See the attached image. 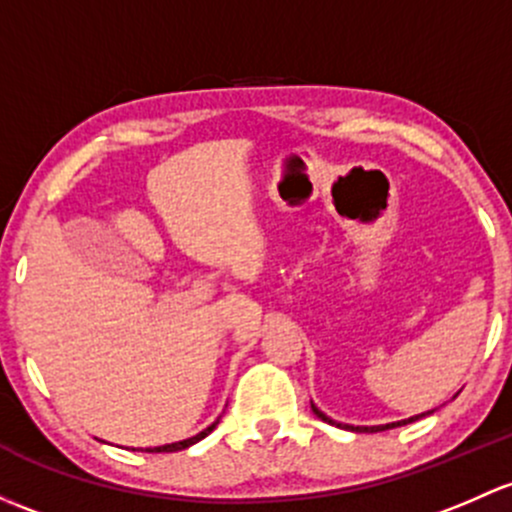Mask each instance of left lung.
I'll return each mask as SVG.
<instances>
[{"mask_svg": "<svg viewBox=\"0 0 512 512\" xmlns=\"http://www.w3.org/2000/svg\"><path fill=\"white\" fill-rule=\"evenodd\" d=\"M311 410H314V414L319 419H324V422H328V424H333V427H341V429H348V432H385V429H395V427H402V424H410V422H417V419H422V417H427V414H432L434 410H429V412H422V414H414V417H410V419H400V422H390V424H378V427H353V424H341V422H336V419H331V417H326L324 412L319 410V407L314 405V402H311Z\"/></svg>", "mask_w": 512, "mask_h": 512, "instance_id": "left-lung-1", "label": "left lung"}]
</instances>
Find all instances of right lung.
I'll return each mask as SVG.
<instances>
[{"label":"right lung","instance_id":"add662e5","mask_svg":"<svg viewBox=\"0 0 512 512\" xmlns=\"http://www.w3.org/2000/svg\"><path fill=\"white\" fill-rule=\"evenodd\" d=\"M218 422H220V417L215 419V422L211 424V427H206L203 429V432H198L196 437H188V439H181V441H174V444H164V446H154V449H147V451H181V449H188V446H193L196 444V441H201L203 437H208V434L213 432L215 427H218Z\"/></svg>","mask_w":512,"mask_h":512}]
</instances>
